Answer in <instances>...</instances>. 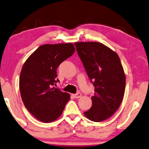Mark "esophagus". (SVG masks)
<instances>
[{"label":"esophagus","mask_w":149,"mask_h":149,"mask_svg":"<svg viewBox=\"0 0 149 149\" xmlns=\"http://www.w3.org/2000/svg\"><path fill=\"white\" fill-rule=\"evenodd\" d=\"M73 96H74L75 98H79V97H81V93H76V94L73 95Z\"/></svg>","instance_id":"esophagus-1"}]
</instances>
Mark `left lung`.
Wrapping results in <instances>:
<instances>
[{"label": "left lung", "mask_w": 149, "mask_h": 149, "mask_svg": "<svg viewBox=\"0 0 149 149\" xmlns=\"http://www.w3.org/2000/svg\"><path fill=\"white\" fill-rule=\"evenodd\" d=\"M87 76L95 87L92 106L85 112L87 119L100 122L111 117L121 104L125 75L117 54L97 42L74 43Z\"/></svg>", "instance_id": "left-lung-1"}]
</instances>
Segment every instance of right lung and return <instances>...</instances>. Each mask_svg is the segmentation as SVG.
<instances>
[{
  "label": "right lung",
  "instance_id": "obj_1",
  "mask_svg": "<svg viewBox=\"0 0 149 149\" xmlns=\"http://www.w3.org/2000/svg\"><path fill=\"white\" fill-rule=\"evenodd\" d=\"M72 43L47 44L40 46L23 65L19 89L24 104L38 120L49 123L62 115L70 94L55 87L57 68L74 54Z\"/></svg>",
  "mask_w": 149,
  "mask_h": 149
}]
</instances>
